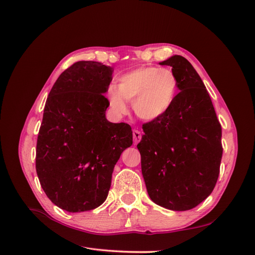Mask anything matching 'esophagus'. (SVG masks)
Here are the masks:
<instances>
[{
  "label": "esophagus",
  "instance_id": "1",
  "mask_svg": "<svg viewBox=\"0 0 255 255\" xmlns=\"http://www.w3.org/2000/svg\"><path fill=\"white\" fill-rule=\"evenodd\" d=\"M133 138H134V143H138L141 139V133L138 129L133 130Z\"/></svg>",
  "mask_w": 255,
  "mask_h": 255
}]
</instances>
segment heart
Here are the masks:
<instances>
[{"instance_id": "1", "label": "heart", "mask_w": 255, "mask_h": 255, "mask_svg": "<svg viewBox=\"0 0 255 255\" xmlns=\"http://www.w3.org/2000/svg\"><path fill=\"white\" fill-rule=\"evenodd\" d=\"M179 84L169 69L140 67L122 74L117 85L107 89V98L114 112L125 114L127 104L132 103L138 118L157 120L174 104Z\"/></svg>"}]
</instances>
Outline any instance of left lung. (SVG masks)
<instances>
[{
    "mask_svg": "<svg viewBox=\"0 0 255 255\" xmlns=\"http://www.w3.org/2000/svg\"><path fill=\"white\" fill-rule=\"evenodd\" d=\"M172 67L180 92L165 116L143 125L137 148L146 191L154 203L188 211L212 194L222 157L221 126L195 68L181 55L159 63Z\"/></svg>",
    "mask_w": 255,
    "mask_h": 255,
    "instance_id": "left-lung-1",
    "label": "left lung"
}]
</instances>
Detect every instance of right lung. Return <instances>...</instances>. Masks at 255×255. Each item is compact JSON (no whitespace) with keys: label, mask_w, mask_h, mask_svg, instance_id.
<instances>
[{"label":"right lung","mask_w":255,"mask_h":255,"mask_svg":"<svg viewBox=\"0 0 255 255\" xmlns=\"http://www.w3.org/2000/svg\"><path fill=\"white\" fill-rule=\"evenodd\" d=\"M113 72L98 61H78L59 75L45 102L36 171L45 195L69 213L105 201L114 167L133 143L128 125L105 117Z\"/></svg>","instance_id":"obj_1"}]
</instances>
